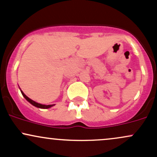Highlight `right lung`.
Here are the masks:
<instances>
[{
	"instance_id": "1",
	"label": "right lung",
	"mask_w": 157,
	"mask_h": 157,
	"mask_svg": "<svg viewBox=\"0 0 157 157\" xmlns=\"http://www.w3.org/2000/svg\"><path fill=\"white\" fill-rule=\"evenodd\" d=\"M20 91H21V92H22V94L23 96H24V98H25V99L27 100L29 102V103L31 104V105H34V106L36 107V108H42V109H47V108H51V107H52V106H54V105H42V104L37 103V102L31 100V98H29V97H28L26 95H25L24 92H23L21 90H20Z\"/></svg>"
}]
</instances>
